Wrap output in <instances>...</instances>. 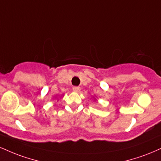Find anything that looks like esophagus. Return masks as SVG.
<instances>
[{
    "label": "esophagus",
    "instance_id": "34e87169",
    "mask_svg": "<svg viewBox=\"0 0 161 161\" xmlns=\"http://www.w3.org/2000/svg\"><path fill=\"white\" fill-rule=\"evenodd\" d=\"M73 92L78 93V92H80V88H79V87H73Z\"/></svg>",
    "mask_w": 161,
    "mask_h": 161
}]
</instances>
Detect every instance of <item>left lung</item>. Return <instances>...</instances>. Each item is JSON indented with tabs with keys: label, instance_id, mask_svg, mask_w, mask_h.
Masks as SVG:
<instances>
[{
	"label": "left lung",
	"instance_id": "obj_1",
	"mask_svg": "<svg viewBox=\"0 0 161 161\" xmlns=\"http://www.w3.org/2000/svg\"><path fill=\"white\" fill-rule=\"evenodd\" d=\"M94 101H96V98H94Z\"/></svg>",
	"mask_w": 161,
	"mask_h": 161
}]
</instances>
